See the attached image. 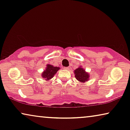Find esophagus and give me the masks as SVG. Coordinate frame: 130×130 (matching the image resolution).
Segmentation results:
<instances>
[{
    "label": "esophagus",
    "instance_id": "1",
    "mask_svg": "<svg viewBox=\"0 0 130 130\" xmlns=\"http://www.w3.org/2000/svg\"><path fill=\"white\" fill-rule=\"evenodd\" d=\"M64 69H65V70H69V67H64Z\"/></svg>",
    "mask_w": 130,
    "mask_h": 130
}]
</instances>
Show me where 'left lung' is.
Here are the masks:
<instances>
[{
    "mask_svg": "<svg viewBox=\"0 0 130 130\" xmlns=\"http://www.w3.org/2000/svg\"><path fill=\"white\" fill-rule=\"evenodd\" d=\"M75 74V77L79 82L83 83H85L89 80L90 74L86 72L85 70L83 69L82 67H78L74 71Z\"/></svg>",
    "mask_w": 130,
    "mask_h": 130,
    "instance_id": "8db88e82",
    "label": "left lung"
}]
</instances>
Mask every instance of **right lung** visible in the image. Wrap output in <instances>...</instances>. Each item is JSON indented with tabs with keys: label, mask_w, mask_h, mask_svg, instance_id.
Returning a JSON list of instances; mask_svg holds the SVG:
<instances>
[{
	"label": "right lung",
	"mask_w": 130,
	"mask_h": 130,
	"mask_svg": "<svg viewBox=\"0 0 130 130\" xmlns=\"http://www.w3.org/2000/svg\"><path fill=\"white\" fill-rule=\"evenodd\" d=\"M60 69V67H54L51 64H47L46 70L43 71L42 76L46 80H49L53 77V76Z\"/></svg>",
	"instance_id": "add662e5"
}]
</instances>
